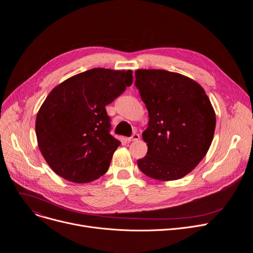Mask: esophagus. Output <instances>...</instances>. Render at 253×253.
Returning a JSON list of instances; mask_svg holds the SVG:
<instances>
[{
    "label": "esophagus",
    "mask_w": 253,
    "mask_h": 253,
    "mask_svg": "<svg viewBox=\"0 0 253 253\" xmlns=\"http://www.w3.org/2000/svg\"><path fill=\"white\" fill-rule=\"evenodd\" d=\"M139 138H140V135L137 134V133H134L131 137H127L126 140H127L128 142H130V141H137Z\"/></svg>",
    "instance_id": "esophagus-1"
}]
</instances>
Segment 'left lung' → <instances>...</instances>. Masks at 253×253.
Returning <instances> with one entry per match:
<instances>
[{
  "label": "left lung",
  "mask_w": 253,
  "mask_h": 253,
  "mask_svg": "<svg viewBox=\"0 0 253 253\" xmlns=\"http://www.w3.org/2000/svg\"><path fill=\"white\" fill-rule=\"evenodd\" d=\"M135 79L150 118L142 132L148 153L137 165L154 179H179L207 154L215 129L214 110L204 89L183 75L137 70Z\"/></svg>",
  "instance_id": "1"
}]
</instances>
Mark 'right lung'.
Segmentation results:
<instances>
[{
    "mask_svg": "<svg viewBox=\"0 0 253 253\" xmlns=\"http://www.w3.org/2000/svg\"><path fill=\"white\" fill-rule=\"evenodd\" d=\"M132 71L92 69L53 89L36 119L39 149L56 174L72 182L95 180L108 171L121 142L110 134L105 105L131 86Z\"/></svg>",
    "mask_w": 253,
    "mask_h": 253,
    "instance_id": "obj_1",
    "label": "right lung"
}]
</instances>
